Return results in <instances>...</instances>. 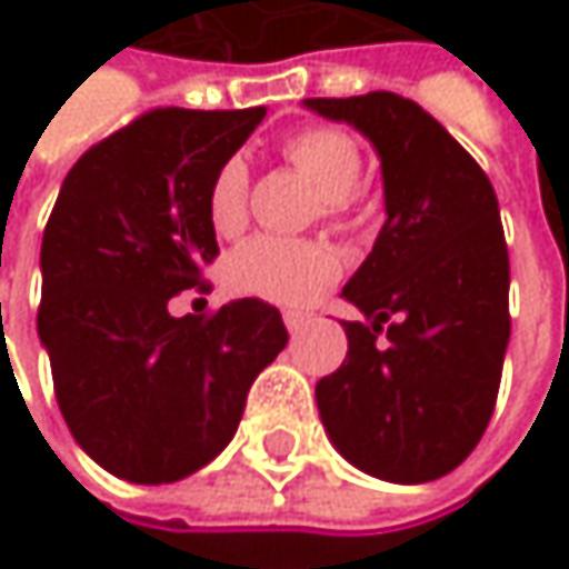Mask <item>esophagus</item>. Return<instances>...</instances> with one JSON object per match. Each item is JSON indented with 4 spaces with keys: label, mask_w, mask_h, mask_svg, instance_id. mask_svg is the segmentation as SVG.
Returning <instances> with one entry per match:
<instances>
[{
    "label": "esophagus",
    "mask_w": 569,
    "mask_h": 569,
    "mask_svg": "<svg viewBox=\"0 0 569 569\" xmlns=\"http://www.w3.org/2000/svg\"><path fill=\"white\" fill-rule=\"evenodd\" d=\"M283 319H286V329H289L292 336H299V332L309 326V316H306V312H286Z\"/></svg>",
    "instance_id": "34e87169"
}]
</instances>
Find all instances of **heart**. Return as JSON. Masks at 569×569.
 <instances>
[{"instance_id":"obj_1","label":"heart","mask_w":569,"mask_h":569,"mask_svg":"<svg viewBox=\"0 0 569 569\" xmlns=\"http://www.w3.org/2000/svg\"><path fill=\"white\" fill-rule=\"evenodd\" d=\"M283 158L302 173L326 200L322 217L342 223L349 217V197L362 180V154L356 141L329 124H312L283 141ZM250 171L243 158H227L207 190L210 227L223 237L247 223ZM339 277V257L322 240L253 237L230 253L227 283L243 296H257L277 306H306Z\"/></svg>"}]
</instances>
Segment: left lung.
Here are the masks:
<instances>
[{"instance_id":"obj_1","label":"left lung","mask_w":569,"mask_h":569,"mask_svg":"<svg viewBox=\"0 0 569 569\" xmlns=\"http://www.w3.org/2000/svg\"><path fill=\"white\" fill-rule=\"evenodd\" d=\"M306 108L359 128L382 158L386 227L342 296L346 362L316 382L346 461L396 485L455 471L481 441L511 339V263L481 164L411 98L369 91Z\"/></svg>"}]
</instances>
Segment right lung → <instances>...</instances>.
Masks as SVG:
<instances>
[{
    "label": "right lung",
    "mask_w": 569,
    "mask_h": 569,
    "mask_svg": "<svg viewBox=\"0 0 569 569\" xmlns=\"http://www.w3.org/2000/svg\"><path fill=\"white\" fill-rule=\"evenodd\" d=\"M263 114L144 111L91 144L58 190L39 336L68 431L114 478L171 485L213 461L289 342L263 299L180 319L168 309L183 289H210L203 267L220 247L207 190Z\"/></svg>",
    "instance_id": "right-lung-1"
}]
</instances>
